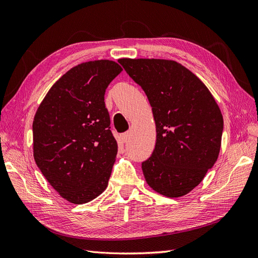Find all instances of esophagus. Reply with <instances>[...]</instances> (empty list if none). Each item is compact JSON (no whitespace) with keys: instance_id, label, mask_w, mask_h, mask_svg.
I'll return each instance as SVG.
<instances>
[{"instance_id":"34e87169","label":"esophagus","mask_w":258,"mask_h":258,"mask_svg":"<svg viewBox=\"0 0 258 258\" xmlns=\"http://www.w3.org/2000/svg\"><path fill=\"white\" fill-rule=\"evenodd\" d=\"M120 139L123 143H127L130 139V132H124V134L120 136Z\"/></svg>"}]
</instances>
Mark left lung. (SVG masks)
<instances>
[{
	"label": "left lung",
	"instance_id": "8db88e82",
	"mask_svg": "<svg viewBox=\"0 0 258 258\" xmlns=\"http://www.w3.org/2000/svg\"><path fill=\"white\" fill-rule=\"evenodd\" d=\"M118 62L152 106L157 135L152 156L142 162L146 183L166 197H182L217 160L224 128L220 107L207 86L176 61Z\"/></svg>",
	"mask_w": 258,
	"mask_h": 258
}]
</instances>
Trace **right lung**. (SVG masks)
Wrapping results in <instances>:
<instances>
[{
	"instance_id": "obj_1",
	"label": "right lung",
	"mask_w": 258,
	"mask_h": 258,
	"mask_svg": "<svg viewBox=\"0 0 258 258\" xmlns=\"http://www.w3.org/2000/svg\"><path fill=\"white\" fill-rule=\"evenodd\" d=\"M121 71L111 60L76 66L52 85L35 113L34 160L54 190L72 204H87L107 187L117 142L104 95Z\"/></svg>"
}]
</instances>
